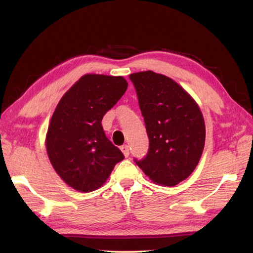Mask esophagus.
Here are the masks:
<instances>
[{"label":"esophagus","instance_id":"obj_1","mask_svg":"<svg viewBox=\"0 0 253 253\" xmlns=\"http://www.w3.org/2000/svg\"><path fill=\"white\" fill-rule=\"evenodd\" d=\"M121 150H122V152L124 153V155H125L126 158L128 157V155H129V148H128V146H126V144H124V146H122Z\"/></svg>","mask_w":253,"mask_h":253}]
</instances>
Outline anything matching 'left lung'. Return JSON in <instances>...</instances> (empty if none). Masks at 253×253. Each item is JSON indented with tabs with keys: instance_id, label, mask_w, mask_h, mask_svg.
I'll use <instances>...</instances> for the list:
<instances>
[{
	"instance_id": "8db88e82",
	"label": "left lung",
	"mask_w": 253,
	"mask_h": 253,
	"mask_svg": "<svg viewBox=\"0 0 253 253\" xmlns=\"http://www.w3.org/2000/svg\"><path fill=\"white\" fill-rule=\"evenodd\" d=\"M149 137V150L136 164L154 182L175 186L200 160L206 126L191 96L173 79L151 71L129 75Z\"/></svg>"
}]
</instances>
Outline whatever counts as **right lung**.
Wrapping results in <instances>:
<instances>
[{
	"label": "right lung",
	"instance_id": "right-lung-1",
	"mask_svg": "<svg viewBox=\"0 0 253 253\" xmlns=\"http://www.w3.org/2000/svg\"><path fill=\"white\" fill-rule=\"evenodd\" d=\"M127 85L121 76L84 75L58 102L47 129L46 151L56 173L74 189H98L125 158L105 136L101 122Z\"/></svg>",
	"mask_w": 253,
	"mask_h": 253
}]
</instances>
